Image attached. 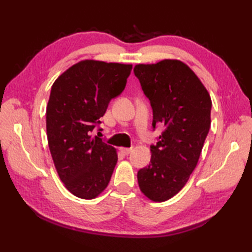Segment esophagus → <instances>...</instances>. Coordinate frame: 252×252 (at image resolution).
I'll use <instances>...</instances> for the list:
<instances>
[{"instance_id":"34e87169","label":"esophagus","mask_w":252,"mask_h":252,"mask_svg":"<svg viewBox=\"0 0 252 252\" xmlns=\"http://www.w3.org/2000/svg\"><path fill=\"white\" fill-rule=\"evenodd\" d=\"M120 151L123 153V155H129V154L133 151V148H132V147H130V148H127V147H121Z\"/></svg>"}]
</instances>
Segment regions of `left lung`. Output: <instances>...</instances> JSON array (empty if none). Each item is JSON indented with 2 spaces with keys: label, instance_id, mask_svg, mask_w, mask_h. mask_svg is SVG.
I'll return each mask as SVG.
<instances>
[{
  "label": "left lung",
  "instance_id": "8db88e82",
  "mask_svg": "<svg viewBox=\"0 0 252 252\" xmlns=\"http://www.w3.org/2000/svg\"><path fill=\"white\" fill-rule=\"evenodd\" d=\"M153 108V127L164 130L151 146L147 167L137 172L138 186L153 201H165L183 189L196 168L211 125V98L195 72L176 60L134 67Z\"/></svg>",
  "mask_w": 252,
  "mask_h": 252
}]
</instances>
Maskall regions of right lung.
Returning a JSON list of instances; mask_svg holds the SVG:
<instances>
[{
    "label": "right lung",
    "mask_w": 252,
    "mask_h": 252,
    "mask_svg": "<svg viewBox=\"0 0 252 252\" xmlns=\"http://www.w3.org/2000/svg\"><path fill=\"white\" fill-rule=\"evenodd\" d=\"M131 70L132 65L82 61L52 85L46 107L50 152L66 189L82 199L97 197L114 172L116 149L91 134L109 101L125 90Z\"/></svg>",
    "instance_id": "obj_1"
}]
</instances>
